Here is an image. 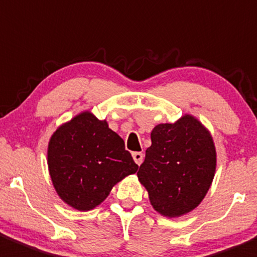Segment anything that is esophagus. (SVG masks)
I'll list each match as a JSON object with an SVG mask.
<instances>
[{
	"label": "esophagus",
	"mask_w": 257,
	"mask_h": 257,
	"mask_svg": "<svg viewBox=\"0 0 257 257\" xmlns=\"http://www.w3.org/2000/svg\"><path fill=\"white\" fill-rule=\"evenodd\" d=\"M132 156H133V159H134V162H136V163L138 164V166H141V164H142V162H143L144 154L142 153V152H134V153L132 154Z\"/></svg>",
	"instance_id": "obj_1"
}]
</instances>
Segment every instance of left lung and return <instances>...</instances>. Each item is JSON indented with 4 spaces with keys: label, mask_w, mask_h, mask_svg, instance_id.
Segmentation results:
<instances>
[{
    "label": "left lung",
    "mask_w": 257,
    "mask_h": 257,
    "mask_svg": "<svg viewBox=\"0 0 257 257\" xmlns=\"http://www.w3.org/2000/svg\"><path fill=\"white\" fill-rule=\"evenodd\" d=\"M152 146L137 173L154 210L179 217L195 210L210 189L216 172V148L210 132L186 114L176 123L158 124Z\"/></svg>",
    "instance_id": "1"
}]
</instances>
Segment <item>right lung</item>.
Returning a JSON list of instances; mask_svg holds the SVG:
<instances>
[{
	"label": "right lung",
	"instance_id": "right-lung-1",
	"mask_svg": "<svg viewBox=\"0 0 257 257\" xmlns=\"http://www.w3.org/2000/svg\"><path fill=\"white\" fill-rule=\"evenodd\" d=\"M47 166L59 197L79 211L100 205L118 182L138 169L123 139L90 111L78 114L52 134Z\"/></svg>",
	"mask_w": 257,
	"mask_h": 257
}]
</instances>
